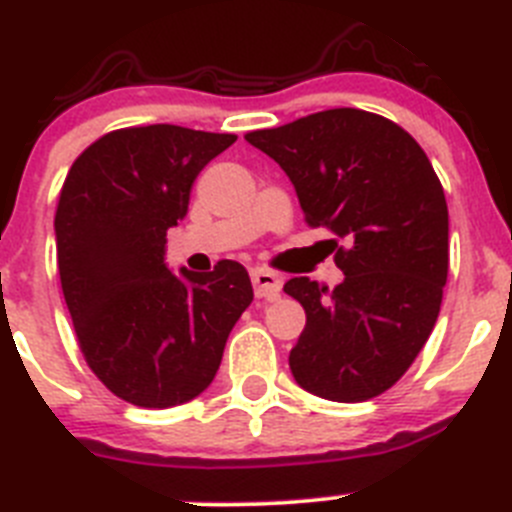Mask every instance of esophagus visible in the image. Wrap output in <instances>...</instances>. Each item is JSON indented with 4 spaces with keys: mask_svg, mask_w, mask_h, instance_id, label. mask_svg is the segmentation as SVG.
<instances>
[{
    "mask_svg": "<svg viewBox=\"0 0 512 512\" xmlns=\"http://www.w3.org/2000/svg\"><path fill=\"white\" fill-rule=\"evenodd\" d=\"M251 282L256 297H266V300H277L279 292H282V277L277 271L264 269V266H256L251 269Z\"/></svg>",
    "mask_w": 512,
    "mask_h": 512,
    "instance_id": "obj_1",
    "label": "esophagus"
}]
</instances>
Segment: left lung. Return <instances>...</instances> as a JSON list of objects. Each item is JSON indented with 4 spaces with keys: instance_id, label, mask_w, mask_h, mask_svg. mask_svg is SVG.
<instances>
[{
    "instance_id": "1",
    "label": "left lung",
    "mask_w": 512,
    "mask_h": 512,
    "mask_svg": "<svg viewBox=\"0 0 512 512\" xmlns=\"http://www.w3.org/2000/svg\"><path fill=\"white\" fill-rule=\"evenodd\" d=\"M246 140L282 166L312 228L348 238L336 289L310 277L284 284L307 315L292 377L333 402L382 395L431 336L449 274V207L431 161L400 125L354 107Z\"/></svg>"
}]
</instances>
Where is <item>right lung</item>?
Wrapping results in <instances>:
<instances>
[{"label":"right lung","mask_w":512,"mask_h":512,"mask_svg":"<svg viewBox=\"0 0 512 512\" xmlns=\"http://www.w3.org/2000/svg\"><path fill=\"white\" fill-rule=\"evenodd\" d=\"M235 135L179 125L107 133L71 166L56 210L61 289L81 354L104 387L138 408H174L207 390L253 300L248 271L166 264V230L194 179Z\"/></svg>","instance_id":"add662e5"}]
</instances>
